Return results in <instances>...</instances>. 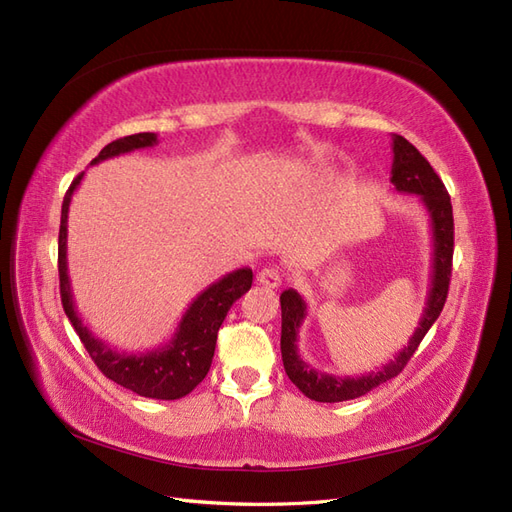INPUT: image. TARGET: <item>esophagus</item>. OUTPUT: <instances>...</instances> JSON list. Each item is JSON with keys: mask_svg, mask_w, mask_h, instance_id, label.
<instances>
[{"mask_svg": "<svg viewBox=\"0 0 512 512\" xmlns=\"http://www.w3.org/2000/svg\"><path fill=\"white\" fill-rule=\"evenodd\" d=\"M257 283L264 285V287H279L281 285V272H279V268H274V266L261 268L259 274H257Z\"/></svg>", "mask_w": 512, "mask_h": 512, "instance_id": "1", "label": "esophagus"}]
</instances>
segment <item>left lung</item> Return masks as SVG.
Listing matches in <instances>:
<instances>
[{
  "instance_id": "8db88e82",
  "label": "left lung",
  "mask_w": 512,
  "mask_h": 512,
  "mask_svg": "<svg viewBox=\"0 0 512 512\" xmlns=\"http://www.w3.org/2000/svg\"><path fill=\"white\" fill-rule=\"evenodd\" d=\"M393 164H391V183L393 188L404 194H417L430 218L432 231V264H430V287L426 296V307L415 333L393 361L383 365L381 370L368 372L361 376H335L320 370H313L307 361L298 355V333L307 318V303L296 290H285L281 294V357L285 374L290 381L305 393L307 398L316 402H344L355 400L372 391L374 387L387 383L389 378L398 376L404 365L409 363L419 342L445 305L452 274V253H454V218L450 194L445 190L443 181L432 170L426 157L419 153L413 144L393 134L391 136Z\"/></svg>"
}]
</instances>
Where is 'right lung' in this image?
I'll return each mask as SVG.
<instances>
[{"label":"right lung","mask_w":512,"mask_h":512,"mask_svg":"<svg viewBox=\"0 0 512 512\" xmlns=\"http://www.w3.org/2000/svg\"><path fill=\"white\" fill-rule=\"evenodd\" d=\"M157 134H134L106 144L99 151L90 166H95L110 157H119L136 149L155 147ZM82 175H77L71 188L64 194L62 216H60V235H58V272H60V296L67 318L71 320L75 333L80 335L90 359L97 368L106 374L110 381L144 398L155 400H177L199 385L209 372L214 359L216 337L222 320L227 318L231 305L242 294L251 290L253 270L238 268L225 277L218 279L196 296L190 307L183 313L175 335L164 346L144 352H121L99 339L82 322L80 313L75 309L69 266H67V235H69V205L73 192L82 183Z\"/></svg>","instance_id":"obj_1"}]
</instances>
